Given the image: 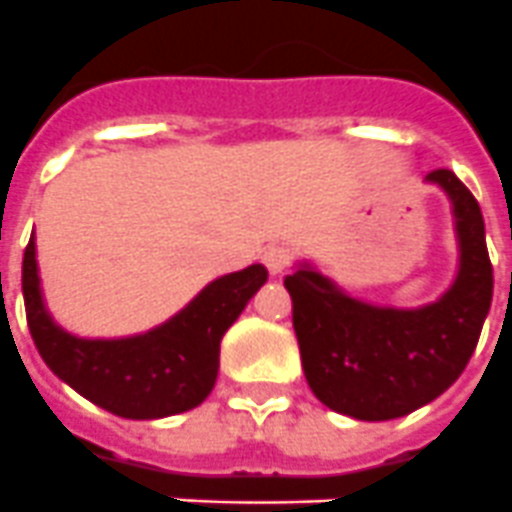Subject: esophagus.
<instances>
[{
  "mask_svg": "<svg viewBox=\"0 0 512 512\" xmlns=\"http://www.w3.org/2000/svg\"><path fill=\"white\" fill-rule=\"evenodd\" d=\"M261 261H264V266L269 269V274H274V277H277V274H284V271H287L292 256H289L287 246H266Z\"/></svg>",
  "mask_w": 512,
  "mask_h": 512,
  "instance_id": "34e87169",
  "label": "esophagus"
}]
</instances>
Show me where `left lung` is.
Segmentation results:
<instances>
[{"label":"left lung","instance_id":"obj_1","mask_svg":"<svg viewBox=\"0 0 512 512\" xmlns=\"http://www.w3.org/2000/svg\"><path fill=\"white\" fill-rule=\"evenodd\" d=\"M425 182L449 194L459 238V274L441 300L415 310L369 305L307 264L284 279L310 390L356 420L402 418L443 395L472 359L490 312L479 202L449 169H433Z\"/></svg>","mask_w":512,"mask_h":512}]
</instances>
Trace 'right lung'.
<instances>
[{"mask_svg": "<svg viewBox=\"0 0 512 512\" xmlns=\"http://www.w3.org/2000/svg\"><path fill=\"white\" fill-rule=\"evenodd\" d=\"M269 271L253 264L207 284L182 312L143 336L87 341L53 323L40 295L35 238L22 256L27 328L58 379L107 413L153 420L197 408L215 387L220 341Z\"/></svg>", "mask_w": 512, "mask_h": 512, "instance_id": "add662e5", "label": "right lung"}]
</instances>
